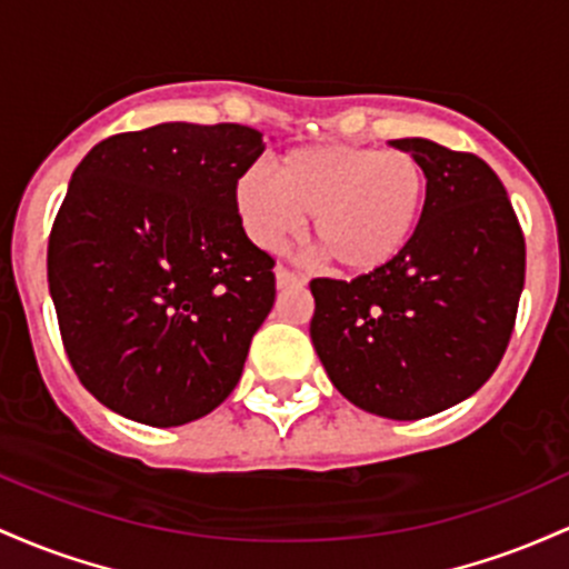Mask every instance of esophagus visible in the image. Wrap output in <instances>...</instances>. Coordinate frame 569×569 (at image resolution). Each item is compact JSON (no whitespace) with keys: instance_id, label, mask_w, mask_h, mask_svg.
Returning a JSON list of instances; mask_svg holds the SVG:
<instances>
[{"instance_id":"34e87169","label":"esophagus","mask_w":569,"mask_h":569,"mask_svg":"<svg viewBox=\"0 0 569 569\" xmlns=\"http://www.w3.org/2000/svg\"><path fill=\"white\" fill-rule=\"evenodd\" d=\"M273 273H277V287H279V290H287V287L303 284V279L298 277V273H292L290 268H284V266L273 268Z\"/></svg>"}]
</instances>
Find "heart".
<instances>
[{"label": "heart", "mask_w": 569, "mask_h": 569, "mask_svg": "<svg viewBox=\"0 0 569 569\" xmlns=\"http://www.w3.org/2000/svg\"><path fill=\"white\" fill-rule=\"evenodd\" d=\"M236 182L244 231L279 250L303 217L319 252L347 273H373L406 254L427 209L425 166L403 150L366 144L296 147Z\"/></svg>", "instance_id": "b5f03b06"}]
</instances>
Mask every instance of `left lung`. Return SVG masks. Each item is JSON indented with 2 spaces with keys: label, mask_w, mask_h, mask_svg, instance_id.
Segmentation results:
<instances>
[{
  "label": "left lung",
  "mask_w": 569,
  "mask_h": 569,
  "mask_svg": "<svg viewBox=\"0 0 569 569\" xmlns=\"http://www.w3.org/2000/svg\"><path fill=\"white\" fill-rule=\"evenodd\" d=\"M389 144L425 166L422 228L381 271L315 279L309 333L349 403L411 422L462 403L500 366L527 252L489 163L422 137Z\"/></svg>",
  "instance_id": "8db88e82"
}]
</instances>
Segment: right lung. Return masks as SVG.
<instances>
[{"mask_svg":"<svg viewBox=\"0 0 569 569\" xmlns=\"http://www.w3.org/2000/svg\"><path fill=\"white\" fill-rule=\"evenodd\" d=\"M263 150L250 126L161 123L104 139L74 169L50 298L74 373L110 411L180 427L239 385L277 296L236 209Z\"/></svg>","mask_w":569,"mask_h":569,"instance_id":"right-lung-1","label":"right lung"}]
</instances>
